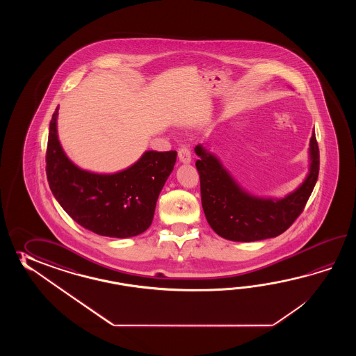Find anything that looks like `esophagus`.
I'll use <instances>...</instances> for the list:
<instances>
[{"label": "esophagus", "mask_w": 356, "mask_h": 356, "mask_svg": "<svg viewBox=\"0 0 356 356\" xmlns=\"http://www.w3.org/2000/svg\"><path fill=\"white\" fill-rule=\"evenodd\" d=\"M178 158L181 160L183 164H188L191 163V160H192V156H191V152H189L188 147H181L179 150H178Z\"/></svg>", "instance_id": "obj_1"}]
</instances>
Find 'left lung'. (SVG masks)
<instances>
[{"instance_id": "left-lung-1", "label": "left lung", "mask_w": 356, "mask_h": 356, "mask_svg": "<svg viewBox=\"0 0 356 356\" xmlns=\"http://www.w3.org/2000/svg\"><path fill=\"white\" fill-rule=\"evenodd\" d=\"M309 145V175L299 188L281 200L250 196L236 184L216 156L197 145L202 209L213 232L227 241L254 242L275 238L288 230L302 213L317 183L319 149L314 132Z\"/></svg>"}]
</instances>
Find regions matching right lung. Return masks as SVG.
I'll use <instances>...</instances> for the list:
<instances>
[{"mask_svg": "<svg viewBox=\"0 0 356 356\" xmlns=\"http://www.w3.org/2000/svg\"><path fill=\"white\" fill-rule=\"evenodd\" d=\"M56 108L49 123L47 179L60 207L95 234L129 238L152 225L160 191L172 173L177 152H146L132 167L97 175L76 167L60 147Z\"/></svg>", "mask_w": 356, "mask_h": 356, "instance_id": "obj_1", "label": "right lung"}]
</instances>
